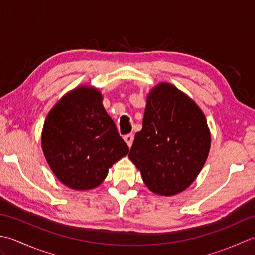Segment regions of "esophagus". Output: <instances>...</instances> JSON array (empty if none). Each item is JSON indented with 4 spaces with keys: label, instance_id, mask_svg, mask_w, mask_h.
Instances as JSON below:
<instances>
[{
    "label": "esophagus",
    "instance_id": "obj_1",
    "mask_svg": "<svg viewBox=\"0 0 255 255\" xmlns=\"http://www.w3.org/2000/svg\"><path fill=\"white\" fill-rule=\"evenodd\" d=\"M133 134L132 133H128V134H126V136L124 137V140L125 141H126V143L128 144V147L130 148L131 145H132V142H133Z\"/></svg>",
    "mask_w": 255,
    "mask_h": 255
}]
</instances>
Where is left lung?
I'll return each instance as SVG.
<instances>
[{
	"label": "left lung",
	"instance_id": "1",
	"mask_svg": "<svg viewBox=\"0 0 255 255\" xmlns=\"http://www.w3.org/2000/svg\"><path fill=\"white\" fill-rule=\"evenodd\" d=\"M209 149L202 110L174 85H156L128 154L150 191L164 196L183 192L203 169Z\"/></svg>",
	"mask_w": 255,
	"mask_h": 255
}]
</instances>
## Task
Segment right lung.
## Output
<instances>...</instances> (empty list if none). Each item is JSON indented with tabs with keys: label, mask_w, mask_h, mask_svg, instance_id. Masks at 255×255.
Instances as JSON below:
<instances>
[{
	"label": "right lung",
	"mask_w": 255,
	"mask_h": 255,
	"mask_svg": "<svg viewBox=\"0 0 255 255\" xmlns=\"http://www.w3.org/2000/svg\"><path fill=\"white\" fill-rule=\"evenodd\" d=\"M41 145L59 181L81 191L99 186L108 169L129 151L101 93L89 86L70 92L48 114Z\"/></svg>",
	"instance_id": "add662e5"
}]
</instances>
